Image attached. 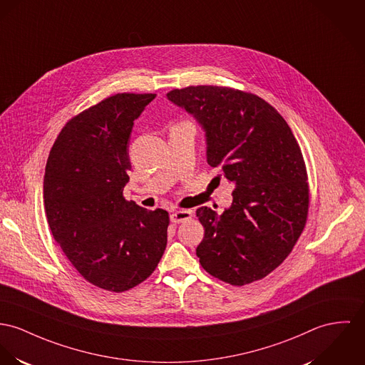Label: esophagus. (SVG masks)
Returning <instances> with one entry per match:
<instances>
[{"label":"esophagus","mask_w":365,"mask_h":365,"mask_svg":"<svg viewBox=\"0 0 365 365\" xmlns=\"http://www.w3.org/2000/svg\"><path fill=\"white\" fill-rule=\"evenodd\" d=\"M192 218V211L190 210H178L170 214V222L172 224H182L187 220Z\"/></svg>","instance_id":"esophagus-1"}]
</instances>
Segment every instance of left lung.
I'll return each mask as SVG.
<instances>
[{"label": "left lung", "instance_id": "left-lung-1", "mask_svg": "<svg viewBox=\"0 0 365 365\" xmlns=\"http://www.w3.org/2000/svg\"><path fill=\"white\" fill-rule=\"evenodd\" d=\"M205 132L207 163L235 185L221 215L197 210L204 237L201 267L243 286L262 279L293 250L309 214L307 170L289 125L252 93L222 86H189L167 94Z\"/></svg>", "mask_w": 365, "mask_h": 365}]
</instances>
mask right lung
<instances>
[{
    "mask_svg": "<svg viewBox=\"0 0 365 365\" xmlns=\"http://www.w3.org/2000/svg\"><path fill=\"white\" fill-rule=\"evenodd\" d=\"M155 94L118 93L59 132L44 175V207L56 243L84 279L110 292L145 281L167 247L169 215L126 201L133 122Z\"/></svg>",
    "mask_w": 365,
    "mask_h": 365,
    "instance_id": "right-lung-1",
    "label": "right lung"
}]
</instances>
